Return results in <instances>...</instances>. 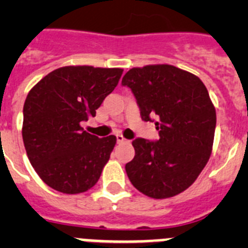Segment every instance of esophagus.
Segmentation results:
<instances>
[{"mask_svg":"<svg viewBox=\"0 0 248 248\" xmlns=\"http://www.w3.org/2000/svg\"><path fill=\"white\" fill-rule=\"evenodd\" d=\"M117 141L120 144V143H124V141H126V139L123 137L122 134H117Z\"/></svg>","mask_w":248,"mask_h":248,"instance_id":"esophagus-1","label":"esophagus"}]
</instances>
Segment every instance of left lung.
Masks as SVG:
<instances>
[{
	"label": "left lung",
	"instance_id": "obj_1",
	"mask_svg": "<svg viewBox=\"0 0 248 248\" xmlns=\"http://www.w3.org/2000/svg\"><path fill=\"white\" fill-rule=\"evenodd\" d=\"M144 122H155L159 140H133L125 165L135 189L153 199L180 194L198 179L214 144L216 110L199 77L170 64L131 68L123 77Z\"/></svg>",
	"mask_w": 248,
	"mask_h": 248
}]
</instances>
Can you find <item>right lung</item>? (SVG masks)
Listing matches in <instances>:
<instances>
[{"mask_svg":"<svg viewBox=\"0 0 248 248\" xmlns=\"http://www.w3.org/2000/svg\"><path fill=\"white\" fill-rule=\"evenodd\" d=\"M120 68L68 65L39 80L23 105L22 138L38 176L63 194H80L99 180L117 143L82 128L114 91Z\"/></svg>","mask_w":248,"mask_h":248,"instance_id":"add662e5","label":"right lung"}]
</instances>
